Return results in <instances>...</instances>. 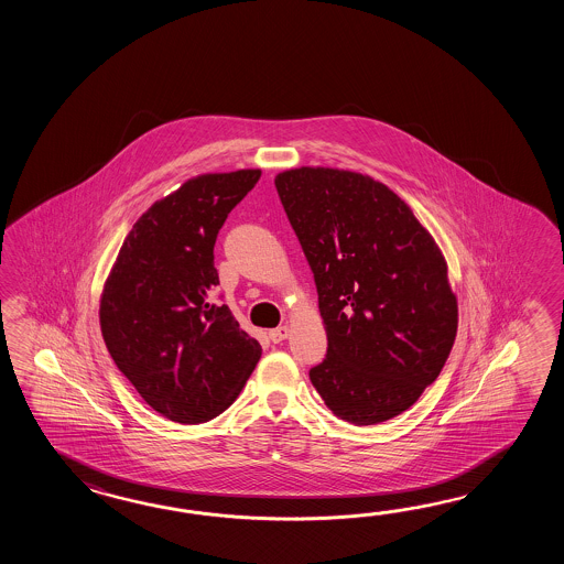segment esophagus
Masks as SVG:
<instances>
[{
    "mask_svg": "<svg viewBox=\"0 0 564 564\" xmlns=\"http://www.w3.org/2000/svg\"><path fill=\"white\" fill-rule=\"evenodd\" d=\"M268 336H270V340H272V343H282V340L288 336V326H278V328H272V330L268 333Z\"/></svg>",
    "mask_w": 564,
    "mask_h": 564,
    "instance_id": "esophagus-1",
    "label": "esophagus"
}]
</instances>
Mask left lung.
<instances>
[{"instance_id": "left-lung-1", "label": "left lung", "mask_w": 564, "mask_h": 564, "mask_svg": "<svg viewBox=\"0 0 564 564\" xmlns=\"http://www.w3.org/2000/svg\"><path fill=\"white\" fill-rule=\"evenodd\" d=\"M274 183L314 274L328 338L312 384L348 423L395 417L437 379L456 340L444 256L379 181L300 167Z\"/></svg>"}]
</instances>
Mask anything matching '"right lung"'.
<instances>
[{
	"label": "right lung",
	"mask_w": 564,
	"mask_h": 564,
	"mask_svg": "<svg viewBox=\"0 0 564 564\" xmlns=\"http://www.w3.org/2000/svg\"><path fill=\"white\" fill-rule=\"evenodd\" d=\"M260 169L202 175L132 226L100 300V328L119 371L175 423L214 420L262 357L226 304L212 300L217 234Z\"/></svg>",
	"instance_id": "add662e5"
}]
</instances>
